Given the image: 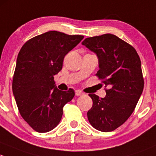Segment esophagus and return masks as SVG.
I'll list each match as a JSON object with an SVG mask.
<instances>
[{"label":"esophagus","instance_id":"1","mask_svg":"<svg viewBox=\"0 0 156 156\" xmlns=\"http://www.w3.org/2000/svg\"><path fill=\"white\" fill-rule=\"evenodd\" d=\"M75 94H76V96H80V95H83V91H80V90H76V91H75Z\"/></svg>","mask_w":156,"mask_h":156}]
</instances>
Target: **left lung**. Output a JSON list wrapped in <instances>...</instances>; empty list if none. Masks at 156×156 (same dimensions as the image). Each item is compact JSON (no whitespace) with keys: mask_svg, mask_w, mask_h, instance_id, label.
<instances>
[{"mask_svg":"<svg viewBox=\"0 0 156 156\" xmlns=\"http://www.w3.org/2000/svg\"><path fill=\"white\" fill-rule=\"evenodd\" d=\"M82 44L97 55L99 70L96 76L109 88L103 98L89 94L93 104L88 119L98 131H114L134 112L143 92L140 59L132 46L111 34L86 38Z\"/></svg>","mask_w":156,"mask_h":156,"instance_id":"obj_1","label":"left lung"}]
</instances>
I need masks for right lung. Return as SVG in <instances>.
<instances>
[{"label": "right lung", "mask_w": 156, "mask_h": 156, "mask_svg": "<svg viewBox=\"0 0 156 156\" xmlns=\"http://www.w3.org/2000/svg\"><path fill=\"white\" fill-rule=\"evenodd\" d=\"M83 38L51 30L30 39L19 51L12 92L22 117L37 132L55 128L64 106L74 97L73 89L55 87L54 76L62 69L65 56Z\"/></svg>", "instance_id": "add662e5"}]
</instances>
